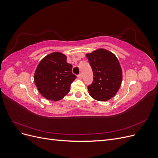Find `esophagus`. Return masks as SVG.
I'll return each instance as SVG.
<instances>
[{"instance_id":"34e87169","label":"esophagus","mask_w":158,"mask_h":158,"mask_svg":"<svg viewBox=\"0 0 158 158\" xmlns=\"http://www.w3.org/2000/svg\"><path fill=\"white\" fill-rule=\"evenodd\" d=\"M77 77H78V78H79V79H82V74H78V75L77 76Z\"/></svg>"}]
</instances>
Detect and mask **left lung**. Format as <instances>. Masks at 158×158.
Segmentation results:
<instances>
[{
    "label": "left lung",
    "mask_w": 158,
    "mask_h": 158,
    "mask_svg": "<svg viewBox=\"0 0 158 158\" xmlns=\"http://www.w3.org/2000/svg\"><path fill=\"white\" fill-rule=\"evenodd\" d=\"M92 69L94 80L88 89L89 94L100 102H106L116 95L121 87L123 73L118 60L113 52L99 49L86 55Z\"/></svg>",
    "instance_id": "left-lung-1"
}]
</instances>
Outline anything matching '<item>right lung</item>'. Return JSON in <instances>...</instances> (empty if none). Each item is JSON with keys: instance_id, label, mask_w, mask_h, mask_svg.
Returning a JSON list of instances; mask_svg holds the SVG:
<instances>
[{"instance_id": "obj_1", "label": "right lung", "mask_w": 158, "mask_h": 158, "mask_svg": "<svg viewBox=\"0 0 158 158\" xmlns=\"http://www.w3.org/2000/svg\"><path fill=\"white\" fill-rule=\"evenodd\" d=\"M73 66L66 62L61 52L47 55L37 65L34 82L40 93L47 99L58 101L70 90V85L76 78L72 73Z\"/></svg>"}]
</instances>
